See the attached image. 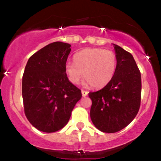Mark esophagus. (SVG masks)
<instances>
[{
	"label": "esophagus",
	"instance_id": "esophagus-1",
	"mask_svg": "<svg viewBox=\"0 0 161 161\" xmlns=\"http://www.w3.org/2000/svg\"><path fill=\"white\" fill-rule=\"evenodd\" d=\"M88 92L84 91V90H82V95L83 97H86V96L88 95Z\"/></svg>",
	"mask_w": 161,
	"mask_h": 161
}]
</instances>
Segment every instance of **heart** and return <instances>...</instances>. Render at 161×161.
Here are the masks:
<instances>
[{"mask_svg":"<svg viewBox=\"0 0 161 161\" xmlns=\"http://www.w3.org/2000/svg\"><path fill=\"white\" fill-rule=\"evenodd\" d=\"M75 62L68 61L65 71L73 84H78L83 77L93 88L104 87L116 73L117 58L110 50L86 48L75 53Z\"/></svg>","mask_w":161,"mask_h":161,"instance_id":"b5f03b06","label":"heart"}]
</instances>
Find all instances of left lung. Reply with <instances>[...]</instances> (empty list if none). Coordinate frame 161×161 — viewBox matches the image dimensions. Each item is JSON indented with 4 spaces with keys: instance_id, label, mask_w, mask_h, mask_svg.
Here are the masks:
<instances>
[{
    "instance_id": "obj_1",
    "label": "left lung",
    "mask_w": 161,
    "mask_h": 161,
    "mask_svg": "<svg viewBox=\"0 0 161 161\" xmlns=\"http://www.w3.org/2000/svg\"><path fill=\"white\" fill-rule=\"evenodd\" d=\"M117 58L116 73L102 89L89 92L90 116L100 131L114 133L124 129L137 115L141 104L142 79L133 57L114 45Z\"/></svg>"
}]
</instances>
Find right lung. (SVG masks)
Instances as JSON below:
<instances>
[{
	"instance_id": "add662e5",
	"label": "right lung",
	"mask_w": 161,
	"mask_h": 161,
	"mask_svg": "<svg viewBox=\"0 0 161 161\" xmlns=\"http://www.w3.org/2000/svg\"><path fill=\"white\" fill-rule=\"evenodd\" d=\"M69 44L56 42L46 45L29 57L23 75L24 111L35 128L54 132L69 121L81 90L67 78L65 65Z\"/></svg>"
}]
</instances>
